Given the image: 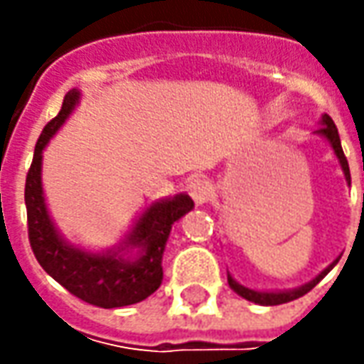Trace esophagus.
<instances>
[{"label":"esophagus","instance_id":"obj_1","mask_svg":"<svg viewBox=\"0 0 364 364\" xmlns=\"http://www.w3.org/2000/svg\"><path fill=\"white\" fill-rule=\"evenodd\" d=\"M188 194L196 204H204L213 194V186L206 178H192L188 184Z\"/></svg>","mask_w":364,"mask_h":364}]
</instances>
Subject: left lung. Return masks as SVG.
<instances>
[{"instance_id":"left-lung-1","label":"left lung","mask_w":364,"mask_h":364,"mask_svg":"<svg viewBox=\"0 0 364 364\" xmlns=\"http://www.w3.org/2000/svg\"><path fill=\"white\" fill-rule=\"evenodd\" d=\"M318 133H320V135H324V137L330 141V146H332L334 154H336V158H338L341 166H343L344 178H346V182L350 184V170H348V161H346L343 146H341V135H338V129H336L334 121L330 119V115H326V113L322 115V127L318 129ZM336 263H338V259H336L332 265H328V267L320 273L318 277H314L312 282H308L306 286L296 287V289H289V291H255V289H249V287L237 284L231 275H229V286H231L232 289L241 296V298H245V300L255 301V304H259V306H277V304H286V301L298 300V298H301L304 294H308V291H310V289H312V287H314L316 284H318V282H320V279H322V277H324V275L334 267V265H336Z\"/></svg>"}]
</instances>
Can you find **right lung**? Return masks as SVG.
Here are the masks:
<instances>
[{"instance_id": "add662e5", "label": "right lung", "mask_w": 364, "mask_h": 364, "mask_svg": "<svg viewBox=\"0 0 364 364\" xmlns=\"http://www.w3.org/2000/svg\"><path fill=\"white\" fill-rule=\"evenodd\" d=\"M77 89L66 92L60 113L46 123L36 141L34 160L26 176V210H28V239L42 269L66 287L78 300L99 308H121L146 300L161 284V255L170 237L172 225L192 210L188 194L154 203L133 231L123 241L125 247H137L139 257L125 259L119 251L87 253L63 241L50 220L42 192V149L48 139L60 129L66 117L78 103Z\"/></svg>"}]
</instances>
